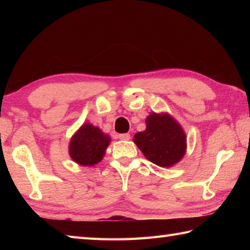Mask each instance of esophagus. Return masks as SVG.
Listing matches in <instances>:
<instances>
[{"label": "esophagus", "instance_id": "34e87169", "mask_svg": "<svg viewBox=\"0 0 250 250\" xmlns=\"http://www.w3.org/2000/svg\"><path fill=\"white\" fill-rule=\"evenodd\" d=\"M118 137H119V140H121V141H129L131 135L129 133H125V134H119Z\"/></svg>", "mask_w": 250, "mask_h": 250}]
</instances>
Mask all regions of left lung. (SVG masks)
<instances>
[{
  "instance_id": "1",
  "label": "left lung",
  "mask_w": 250,
  "mask_h": 250,
  "mask_svg": "<svg viewBox=\"0 0 250 250\" xmlns=\"http://www.w3.org/2000/svg\"><path fill=\"white\" fill-rule=\"evenodd\" d=\"M133 142L148 160L161 167L177 164L187 150L183 126L168 113H150L145 131L136 133Z\"/></svg>"
}]
</instances>
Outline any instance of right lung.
<instances>
[{
    "mask_svg": "<svg viewBox=\"0 0 250 250\" xmlns=\"http://www.w3.org/2000/svg\"><path fill=\"white\" fill-rule=\"evenodd\" d=\"M111 139L90 122L83 124L71 137L68 155L83 167H93L102 161Z\"/></svg>",
    "mask_w": 250,
    "mask_h": 250,
    "instance_id": "right-lung-1",
    "label": "right lung"
}]
</instances>
